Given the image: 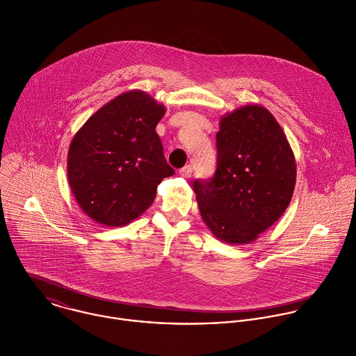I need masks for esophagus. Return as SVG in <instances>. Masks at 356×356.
I'll return each instance as SVG.
<instances>
[{
	"label": "esophagus",
	"instance_id": "esophagus-1",
	"mask_svg": "<svg viewBox=\"0 0 356 356\" xmlns=\"http://www.w3.org/2000/svg\"><path fill=\"white\" fill-rule=\"evenodd\" d=\"M179 173H180V176H183V177L188 179V177L191 176V173H193V168H191V165H186L184 168H181V169L179 170Z\"/></svg>",
	"mask_w": 356,
	"mask_h": 356
}]
</instances>
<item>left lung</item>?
<instances>
[{
	"label": "left lung",
	"instance_id": "left-lung-1",
	"mask_svg": "<svg viewBox=\"0 0 356 356\" xmlns=\"http://www.w3.org/2000/svg\"><path fill=\"white\" fill-rule=\"evenodd\" d=\"M218 165L193 188L202 220L227 244H250L286 212L297 163L275 116L258 104L227 112L216 134Z\"/></svg>",
	"mask_w": 356,
	"mask_h": 356
}]
</instances>
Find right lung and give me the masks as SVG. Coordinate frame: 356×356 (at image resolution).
Listing matches in <instances>:
<instances>
[{"instance_id": "add662e5", "label": "right lung", "mask_w": 356, "mask_h": 356, "mask_svg": "<svg viewBox=\"0 0 356 356\" xmlns=\"http://www.w3.org/2000/svg\"><path fill=\"white\" fill-rule=\"evenodd\" d=\"M166 112L141 90L101 106L74 134L67 180L81 211L99 225L126 226L155 200L158 184L175 170L155 127Z\"/></svg>"}]
</instances>
